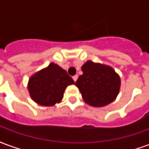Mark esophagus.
<instances>
[{
	"instance_id": "34e87169",
	"label": "esophagus",
	"mask_w": 149,
	"mask_h": 149,
	"mask_svg": "<svg viewBox=\"0 0 149 149\" xmlns=\"http://www.w3.org/2000/svg\"><path fill=\"white\" fill-rule=\"evenodd\" d=\"M77 78H78L77 75H75V76H73V77H72V79H73V81H74L75 82L77 81Z\"/></svg>"
}]
</instances>
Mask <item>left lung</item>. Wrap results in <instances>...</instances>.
<instances>
[{
    "instance_id": "1",
    "label": "left lung",
    "mask_w": 149,
    "mask_h": 149,
    "mask_svg": "<svg viewBox=\"0 0 149 149\" xmlns=\"http://www.w3.org/2000/svg\"><path fill=\"white\" fill-rule=\"evenodd\" d=\"M83 74L76 81L84 102L94 107L105 106L115 100L120 78L110 66L88 61L81 67Z\"/></svg>"
}]
</instances>
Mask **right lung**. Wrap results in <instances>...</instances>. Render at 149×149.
Returning <instances> with one entry per match:
<instances>
[{
    "label": "right lung",
    "instance_id": "obj_1",
    "mask_svg": "<svg viewBox=\"0 0 149 149\" xmlns=\"http://www.w3.org/2000/svg\"><path fill=\"white\" fill-rule=\"evenodd\" d=\"M74 83L65 69L51 63L31 77L28 89L36 103L43 106H52L62 100L67 86Z\"/></svg>",
    "mask_w": 149,
    "mask_h": 149
}]
</instances>
